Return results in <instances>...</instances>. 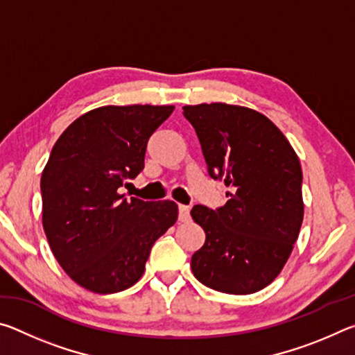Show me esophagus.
Segmentation results:
<instances>
[{
    "label": "esophagus",
    "mask_w": 355,
    "mask_h": 355,
    "mask_svg": "<svg viewBox=\"0 0 355 355\" xmlns=\"http://www.w3.org/2000/svg\"><path fill=\"white\" fill-rule=\"evenodd\" d=\"M178 219L183 220V222L189 219V207L178 205Z\"/></svg>",
    "instance_id": "obj_1"
}]
</instances>
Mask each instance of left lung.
Instances as JSON below:
<instances>
[{"mask_svg": "<svg viewBox=\"0 0 355 355\" xmlns=\"http://www.w3.org/2000/svg\"><path fill=\"white\" fill-rule=\"evenodd\" d=\"M199 137L209 177L228 200L191 216L205 244L191 258L196 279L211 290L250 294L280 274L304 219L302 169L284 133L266 116L227 103L183 106Z\"/></svg>", "mask_w": 355, "mask_h": 355, "instance_id": "obj_1", "label": "left lung"}]
</instances>
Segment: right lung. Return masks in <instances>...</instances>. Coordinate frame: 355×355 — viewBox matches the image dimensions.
<instances>
[{
  "label": "right lung",
  "mask_w": 355,
  "mask_h": 355,
  "mask_svg": "<svg viewBox=\"0 0 355 355\" xmlns=\"http://www.w3.org/2000/svg\"><path fill=\"white\" fill-rule=\"evenodd\" d=\"M173 106H101L78 117L42 172V224L53 255L86 290L111 294L142 277L152 245L178 218L172 200L119 194L144 169L147 142Z\"/></svg>",
  "instance_id": "1"
}]
</instances>
